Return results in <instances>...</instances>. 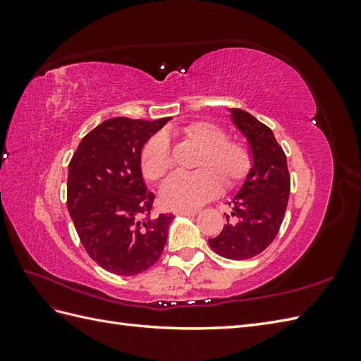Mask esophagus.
<instances>
[{"instance_id":"1","label":"esophagus","mask_w":361,"mask_h":361,"mask_svg":"<svg viewBox=\"0 0 361 361\" xmlns=\"http://www.w3.org/2000/svg\"><path fill=\"white\" fill-rule=\"evenodd\" d=\"M175 214H176V216H188V217H194V216H197L198 211H197V209H178V211H175Z\"/></svg>"}]
</instances>
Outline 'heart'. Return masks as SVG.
<instances>
[{"label": "heart", "mask_w": 361, "mask_h": 361, "mask_svg": "<svg viewBox=\"0 0 361 361\" xmlns=\"http://www.w3.org/2000/svg\"><path fill=\"white\" fill-rule=\"evenodd\" d=\"M186 142L197 145L192 173H176L161 189V202L171 209H190L216 197L221 189L235 188L252 169V153L247 144L228 137L226 130L212 121H194L180 128ZM171 142L164 133L150 136L141 150V171L145 180L159 181L172 171Z\"/></svg>", "instance_id": "obj_1"}]
</instances>
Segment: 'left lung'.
Returning a JSON list of instances; mask_svg holds the SVG:
<instances>
[{
	"label": "left lung",
	"instance_id": "1",
	"mask_svg": "<svg viewBox=\"0 0 361 361\" xmlns=\"http://www.w3.org/2000/svg\"><path fill=\"white\" fill-rule=\"evenodd\" d=\"M233 121L248 137L252 169L229 206L231 216L209 247L226 259L243 260L260 255L278 235L290 195L287 157L270 127L248 111L233 109Z\"/></svg>",
	"mask_w": 361,
	"mask_h": 361
}]
</instances>
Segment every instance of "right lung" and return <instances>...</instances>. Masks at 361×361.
<instances>
[{"label": "right lung", "mask_w": 361, "mask_h": 361, "mask_svg": "<svg viewBox=\"0 0 361 361\" xmlns=\"http://www.w3.org/2000/svg\"><path fill=\"white\" fill-rule=\"evenodd\" d=\"M171 118H111L83 137L68 169L66 206L88 256L104 270L135 276L163 255L172 214L152 220L141 149Z\"/></svg>", "instance_id": "1"}]
</instances>
